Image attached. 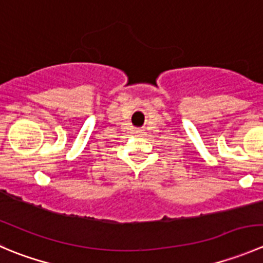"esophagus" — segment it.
Returning a JSON list of instances; mask_svg holds the SVG:
<instances>
[{
  "instance_id": "obj_1",
  "label": "esophagus",
  "mask_w": 263,
  "mask_h": 263,
  "mask_svg": "<svg viewBox=\"0 0 263 263\" xmlns=\"http://www.w3.org/2000/svg\"><path fill=\"white\" fill-rule=\"evenodd\" d=\"M136 134H141V131H136Z\"/></svg>"
}]
</instances>
